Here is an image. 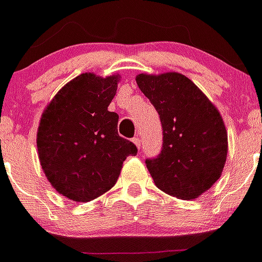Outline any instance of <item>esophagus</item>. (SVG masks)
I'll use <instances>...</instances> for the list:
<instances>
[{
	"mask_svg": "<svg viewBox=\"0 0 262 262\" xmlns=\"http://www.w3.org/2000/svg\"><path fill=\"white\" fill-rule=\"evenodd\" d=\"M133 142H135L136 146H137L138 149H141V138H140V137H138V136H137V137L133 138Z\"/></svg>",
	"mask_w": 262,
	"mask_h": 262,
	"instance_id": "esophagus-1",
	"label": "esophagus"
}]
</instances>
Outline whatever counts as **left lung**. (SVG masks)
<instances>
[{
	"instance_id": "1",
	"label": "left lung",
	"mask_w": 262,
	"mask_h": 262,
	"mask_svg": "<svg viewBox=\"0 0 262 262\" xmlns=\"http://www.w3.org/2000/svg\"><path fill=\"white\" fill-rule=\"evenodd\" d=\"M136 82L163 126L161 153L145 160L153 182L179 199L201 196L220 179L226 163L227 132L220 112L179 72L138 74Z\"/></svg>"
}]
</instances>
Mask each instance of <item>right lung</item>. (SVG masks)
<instances>
[{
    "label": "right lung",
    "mask_w": 262,
    "mask_h": 262,
    "mask_svg": "<svg viewBox=\"0 0 262 262\" xmlns=\"http://www.w3.org/2000/svg\"><path fill=\"white\" fill-rule=\"evenodd\" d=\"M120 75L76 76L57 91L37 129L40 164L63 196L89 202L116 184L125 159L137 148L118 135V114L109 112Z\"/></svg>",
    "instance_id": "right-lung-1"
}]
</instances>
